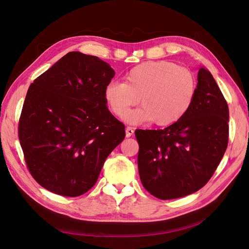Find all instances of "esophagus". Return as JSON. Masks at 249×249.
<instances>
[{
    "instance_id": "34e87169",
    "label": "esophagus",
    "mask_w": 249,
    "mask_h": 249,
    "mask_svg": "<svg viewBox=\"0 0 249 249\" xmlns=\"http://www.w3.org/2000/svg\"><path fill=\"white\" fill-rule=\"evenodd\" d=\"M134 134V129L132 127H127L126 128V136L131 137Z\"/></svg>"
}]
</instances>
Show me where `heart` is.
Wrapping results in <instances>:
<instances>
[{"label":"heart","instance_id":"b5f03b06","mask_svg":"<svg viewBox=\"0 0 249 249\" xmlns=\"http://www.w3.org/2000/svg\"><path fill=\"white\" fill-rule=\"evenodd\" d=\"M196 91L197 80L190 70L160 60L143 62L130 70L125 83H109L104 96L112 113L120 118L140 101L143 106L126 117L130 123L154 120L156 125L166 126L184 117Z\"/></svg>","mask_w":249,"mask_h":249}]
</instances>
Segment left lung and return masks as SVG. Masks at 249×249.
Listing matches in <instances>:
<instances>
[{"label": "left lung", "instance_id": "left-lung-1", "mask_svg": "<svg viewBox=\"0 0 249 249\" xmlns=\"http://www.w3.org/2000/svg\"><path fill=\"white\" fill-rule=\"evenodd\" d=\"M229 109L211 72L200 68L184 117L164 129L136 130L143 187L160 200L185 197L211 178L228 144Z\"/></svg>", "mask_w": 249, "mask_h": 249}]
</instances>
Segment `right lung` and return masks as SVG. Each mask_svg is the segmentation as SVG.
Returning a JSON list of instances; mask_svg holds the SVG:
<instances>
[{
	"mask_svg": "<svg viewBox=\"0 0 249 249\" xmlns=\"http://www.w3.org/2000/svg\"><path fill=\"white\" fill-rule=\"evenodd\" d=\"M114 75L109 63L71 51L30 85L18 135L29 172L44 189L65 197L87 193L125 138L104 96Z\"/></svg>",
	"mask_w": 249,
	"mask_h": 249,
	"instance_id": "obj_1",
	"label": "right lung"
}]
</instances>
